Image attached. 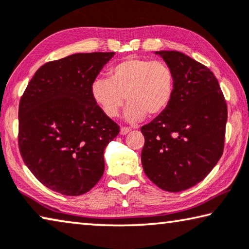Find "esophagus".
<instances>
[{
	"mask_svg": "<svg viewBox=\"0 0 249 249\" xmlns=\"http://www.w3.org/2000/svg\"><path fill=\"white\" fill-rule=\"evenodd\" d=\"M130 131H131V128H130V127H121V129H120V133L122 136L127 135V133L130 132Z\"/></svg>",
	"mask_w": 249,
	"mask_h": 249,
	"instance_id": "34e87169",
	"label": "esophagus"
}]
</instances>
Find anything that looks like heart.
I'll list each match as a JSON object with an SVG mask.
<instances>
[{
  "instance_id": "1",
  "label": "heart",
  "mask_w": 249,
  "mask_h": 249,
  "mask_svg": "<svg viewBox=\"0 0 249 249\" xmlns=\"http://www.w3.org/2000/svg\"><path fill=\"white\" fill-rule=\"evenodd\" d=\"M176 91L175 72L169 64L130 55L109 69L108 79L98 78L91 85V95L101 111L117 117L124 100L129 105L125 119L136 122L158 117L166 111Z\"/></svg>"
}]
</instances>
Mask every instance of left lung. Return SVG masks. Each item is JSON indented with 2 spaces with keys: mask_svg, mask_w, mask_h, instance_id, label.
I'll list each match as a JSON object with an SVG mask.
<instances>
[{
  "mask_svg": "<svg viewBox=\"0 0 249 249\" xmlns=\"http://www.w3.org/2000/svg\"><path fill=\"white\" fill-rule=\"evenodd\" d=\"M175 72L176 91L166 111L141 127V162L166 191L190 188L216 166L224 151L227 105L209 69L178 51H159Z\"/></svg>",
  "mask_w": 249,
  "mask_h": 249,
  "instance_id": "1",
  "label": "left lung"
}]
</instances>
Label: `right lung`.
Masks as SVG:
<instances>
[{
    "label": "right lung",
    "mask_w": 249,
    "mask_h": 249,
    "mask_svg": "<svg viewBox=\"0 0 249 249\" xmlns=\"http://www.w3.org/2000/svg\"><path fill=\"white\" fill-rule=\"evenodd\" d=\"M113 54L76 53L50 61L22 94L20 154L34 177L56 193L86 194L105 171L103 151L120 127L95 105L91 85Z\"/></svg>",
    "instance_id": "add662e5"
}]
</instances>
